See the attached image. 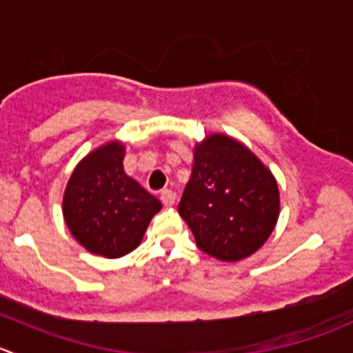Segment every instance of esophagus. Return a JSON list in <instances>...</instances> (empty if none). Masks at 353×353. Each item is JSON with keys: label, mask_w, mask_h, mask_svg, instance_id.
I'll return each mask as SVG.
<instances>
[{"label": "esophagus", "mask_w": 353, "mask_h": 353, "mask_svg": "<svg viewBox=\"0 0 353 353\" xmlns=\"http://www.w3.org/2000/svg\"><path fill=\"white\" fill-rule=\"evenodd\" d=\"M160 200L165 207H172L174 201H176V193L172 190H163L160 191Z\"/></svg>", "instance_id": "34e87169"}]
</instances>
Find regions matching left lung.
<instances>
[{"label": "left lung", "instance_id": "obj_1", "mask_svg": "<svg viewBox=\"0 0 353 353\" xmlns=\"http://www.w3.org/2000/svg\"><path fill=\"white\" fill-rule=\"evenodd\" d=\"M179 214L198 248L224 262L255 253L279 217V190L271 170L243 143L210 134L194 146V163Z\"/></svg>", "mask_w": 353, "mask_h": 353}]
</instances>
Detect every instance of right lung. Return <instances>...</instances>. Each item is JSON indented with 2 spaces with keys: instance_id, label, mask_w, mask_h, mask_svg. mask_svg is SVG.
Wrapping results in <instances>:
<instances>
[{
  "instance_id": "add662e5",
  "label": "right lung",
  "mask_w": 353,
  "mask_h": 353,
  "mask_svg": "<svg viewBox=\"0 0 353 353\" xmlns=\"http://www.w3.org/2000/svg\"><path fill=\"white\" fill-rule=\"evenodd\" d=\"M125 148L112 141L84 157L63 194V217L88 252L119 259L141 243L162 203L124 172Z\"/></svg>"
}]
</instances>
